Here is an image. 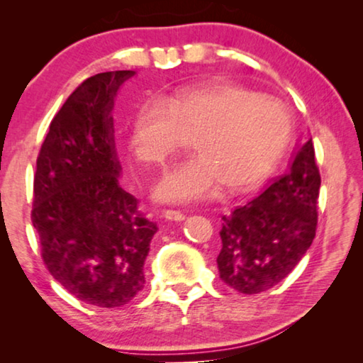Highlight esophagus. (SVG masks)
Returning a JSON list of instances; mask_svg holds the SVG:
<instances>
[{
  "mask_svg": "<svg viewBox=\"0 0 363 363\" xmlns=\"http://www.w3.org/2000/svg\"><path fill=\"white\" fill-rule=\"evenodd\" d=\"M163 216L169 219V220H184V219H186V214H184L182 211H177V210H164Z\"/></svg>",
  "mask_w": 363,
  "mask_h": 363,
  "instance_id": "obj_1",
  "label": "esophagus"
}]
</instances>
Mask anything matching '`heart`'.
<instances>
[{
    "label": "heart",
    "instance_id": "obj_1",
    "mask_svg": "<svg viewBox=\"0 0 363 363\" xmlns=\"http://www.w3.org/2000/svg\"><path fill=\"white\" fill-rule=\"evenodd\" d=\"M196 155L176 163L153 195L167 203L256 189L277 167L290 139V116L279 101L243 86L210 79L149 97L134 112L130 149L139 163L162 164L186 134Z\"/></svg>",
    "mask_w": 363,
    "mask_h": 363
}]
</instances>
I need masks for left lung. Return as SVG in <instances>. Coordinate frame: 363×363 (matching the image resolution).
I'll list each match as a JSON object with an SVG mask.
<instances>
[{
    "mask_svg": "<svg viewBox=\"0 0 363 363\" xmlns=\"http://www.w3.org/2000/svg\"><path fill=\"white\" fill-rule=\"evenodd\" d=\"M320 174L312 139L294 150L285 174L223 216L219 277L243 294L266 291L303 259L315 237Z\"/></svg>",
    "mask_w": 363,
    "mask_h": 363,
    "instance_id": "8db88e82",
    "label": "left lung"
}]
</instances>
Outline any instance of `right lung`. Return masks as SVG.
<instances>
[{
    "label": "right lung",
    "instance_id": "right-lung-1",
    "mask_svg": "<svg viewBox=\"0 0 363 363\" xmlns=\"http://www.w3.org/2000/svg\"><path fill=\"white\" fill-rule=\"evenodd\" d=\"M133 70L78 86L54 116L36 160L32 223L49 274L86 304L120 307L143 290L157 223L120 186L113 104Z\"/></svg>",
    "mask_w": 363,
    "mask_h": 363
}]
</instances>
